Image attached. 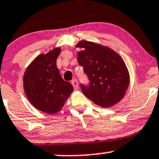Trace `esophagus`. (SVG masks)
I'll return each mask as SVG.
<instances>
[{"mask_svg": "<svg viewBox=\"0 0 159 159\" xmlns=\"http://www.w3.org/2000/svg\"><path fill=\"white\" fill-rule=\"evenodd\" d=\"M71 84H72V86L74 87V88L75 89V90H78V81H77L76 79H74L71 81Z\"/></svg>", "mask_w": 159, "mask_h": 159, "instance_id": "34e87169", "label": "esophagus"}]
</instances>
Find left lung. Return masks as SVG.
<instances>
[{
    "mask_svg": "<svg viewBox=\"0 0 159 159\" xmlns=\"http://www.w3.org/2000/svg\"><path fill=\"white\" fill-rule=\"evenodd\" d=\"M75 48L78 62L90 80V86L81 85L82 92L101 107H111L123 99L130 84L125 62L118 53L109 47L91 41H79Z\"/></svg>",
    "mask_w": 159,
    "mask_h": 159,
    "instance_id": "left-lung-1",
    "label": "left lung"
}]
</instances>
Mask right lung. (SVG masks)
I'll return each instance as SVG.
<instances>
[{"instance_id":"right-lung-1","label":"right lung","mask_w":159,"mask_h":159,"mask_svg":"<svg viewBox=\"0 0 159 159\" xmlns=\"http://www.w3.org/2000/svg\"><path fill=\"white\" fill-rule=\"evenodd\" d=\"M60 48L38 55L26 68L23 88L26 97L38 110L49 115L59 112L73 92V87L61 77L57 66Z\"/></svg>"}]
</instances>
